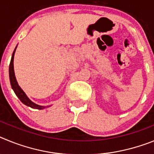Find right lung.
I'll return each mask as SVG.
<instances>
[{"mask_svg": "<svg viewBox=\"0 0 154 154\" xmlns=\"http://www.w3.org/2000/svg\"><path fill=\"white\" fill-rule=\"evenodd\" d=\"M15 50L16 48L14 49V51L13 54H12L11 60L10 63V67H9V76H10V82L12 89H13V90L15 92L16 96L19 98V99H20L24 105H26L28 106L31 107V108L38 109H45L46 107L48 106H42L37 105L35 104V103H34L33 102H31V100L28 99V96H26V94L24 93V91L21 89V87L19 86L18 84H17L15 75H14V56Z\"/></svg>", "mask_w": 154, "mask_h": 154, "instance_id": "obj_1", "label": "right lung"}]
</instances>
